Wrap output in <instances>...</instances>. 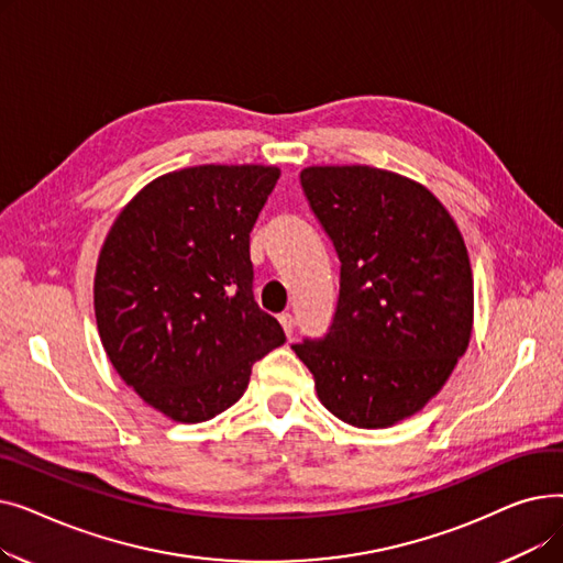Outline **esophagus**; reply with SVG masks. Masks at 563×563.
Here are the masks:
<instances>
[{"label": "esophagus", "instance_id": "esophagus-1", "mask_svg": "<svg viewBox=\"0 0 563 563\" xmlns=\"http://www.w3.org/2000/svg\"><path fill=\"white\" fill-rule=\"evenodd\" d=\"M278 321L283 323V331L287 333V338H291V335H294V329H297V319H294L289 312H285V314L278 317Z\"/></svg>", "mask_w": 563, "mask_h": 563}]
</instances>
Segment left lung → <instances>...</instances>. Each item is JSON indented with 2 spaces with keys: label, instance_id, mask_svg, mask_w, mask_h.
Instances as JSON below:
<instances>
[{
  "label": "left lung",
  "instance_id": "obj_1",
  "mask_svg": "<svg viewBox=\"0 0 563 563\" xmlns=\"http://www.w3.org/2000/svg\"><path fill=\"white\" fill-rule=\"evenodd\" d=\"M310 210L340 257L329 333L291 344L335 418L383 429L445 386L472 333L463 236L422 185L372 166L301 170Z\"/></svg>",
  "mask_w": 563,
  "mask_h": 563
}]
</instances>
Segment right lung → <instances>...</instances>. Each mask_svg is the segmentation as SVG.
Instances as JSON below:
<instances>
[{
  "instance_id": "right-lung-1",
  "label": "right lung",
  "mask_w": 563,
  "mask_h": 563,
  "mask_svg": "<svg viewBox=\"0 0 563 563\" xmlns=\"http://www.w3.org/2000/svg\"><path fill=\"white\" fill-rule=\"evenodd\" d=\"M276 166H191L157 177L100 251L96 319L115 372L175 422H205L285 342L253 297L251 230Z\"/></svg>"
}]
</instances>
